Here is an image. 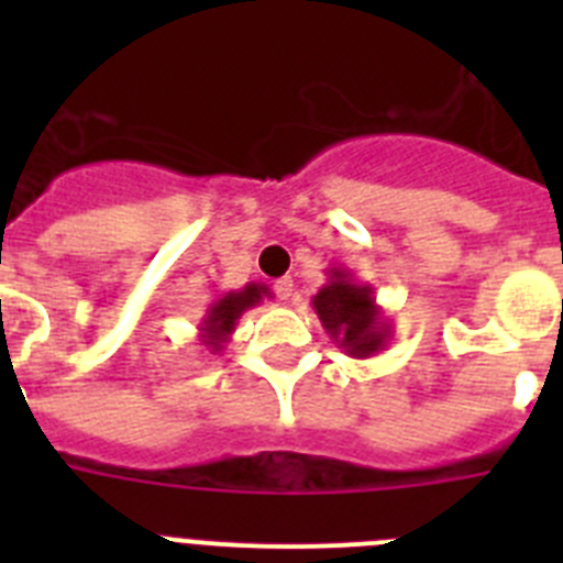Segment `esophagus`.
Instances as JSON below:
<instances>
[{
	"label": "esophagus",
	"instance_id": "esophagus-1",
	"mask_svg": "<svg viewBox=\"0 0 563 563\" xmlns=\"http://www.w3.org/2000/svg\"><path fill=\"white\" fill-rule=\"evenodd\" d=\"M273 290H276V296L282 298V301H287V298L292 296V290H296V285H292L290 276H285V278H276V285H273Z\"/></svg>",
	"mask_w": 563,
	"mask_h": 563
}]
</instances>
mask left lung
I'll return each instance as SVG.
<instances>
[{"label": "left lung", "instance_id": "left-lung-1", "mask_svg": "<svg viewBox=\"0 0 563 563\" xmlns=\"http://www.w3.org/2000/svg\"><path fill=\"white\" fill-rule=\"evenodd\" d=\"M310 305L327 335L350 357L366 361L389 346L391 324L377 305L375 287L357 282L346 267L327 271V285Z\"/></svg>", "mask_w": 563, "mask_h": 563}]
</instances>
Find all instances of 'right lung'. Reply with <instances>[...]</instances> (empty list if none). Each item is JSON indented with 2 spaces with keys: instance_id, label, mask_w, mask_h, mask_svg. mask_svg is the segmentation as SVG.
<instances>
[{
  "instance_id": "add662e5",
  "label": "right lung",
  "mask_w": 563,
  "mask_h": 563,
  "mask_svg": "<svg viewBox=\"0 0 563 563\" xmlns=\"http://www.w3.org/2000/svg\"><path fill=\"white\" fill-rule=\"evenodd\" d=\"M271 296H273L271 287L258 285V282H247L242 290L220 292V296L213 298L211 305H208L206 316H202L200 341L206 343L213 355H220V352L228 346V341H231L242 312L262 305V298H271Z\"/></svg>"
}]
</instances>
